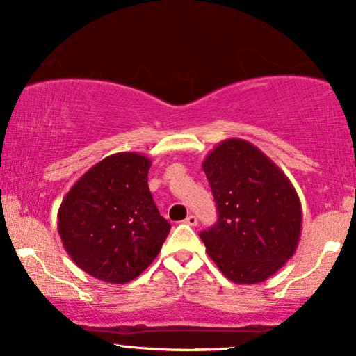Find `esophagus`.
Instances as JSON below:
<instances>
[{"instance_id": "esophagus-1", "label": "esophagus", "mask_w": 356, "mask_h": 356, "mask_svg": "<svg viewBox=\"0 0 356 356\" xmlns=\"http://www.w3.org/2000/svg\"><path fill=\"white\" fill-rule=\"evenodd\" d=\"M184 223H188V225H191V227H196L197 225V217L196 216H188L186 220H184Z\"/></svg>"}]
</instances>
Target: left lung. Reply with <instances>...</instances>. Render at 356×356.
Listing matches in <instances>:
<instances>
[{"label": "left lung", "mask_w": 356, "mask_h": 356, "mask_svg": "<svg viewBox=\"0 0 356 356\" xmlns=\"http://www.w3.org/2000/svg\"><path fill=\"white\" fill-rule=\"evenodd\" d=\"M218 222L199 233L207 254L228 280L264 282L295 254L303 213L286 175L245 139L218 143L202 162Z\"/></svg>", "instance_id": "left-lung-1"}]
</instances>
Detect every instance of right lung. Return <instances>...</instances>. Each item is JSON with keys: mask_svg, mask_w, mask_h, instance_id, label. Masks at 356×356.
Returning <instances> with one entry per match:
<instances>
[{"mask_svg": "<svg viewBox=\"0 0 356 356\" xmlns=\"http://www.w3.org/2000/svg\"><path fill=\"white\" fill-rule=\"evenodd\" d=\"M152 162L118 152L87 170L63 197L58 233L74 264L95 279L126 284L162 250L170 223L149 191Z\"/></svg>", "mask_w": 356, "mask_h": 356, "instance_id": "1", "label": "right lung"}]
</instances>
